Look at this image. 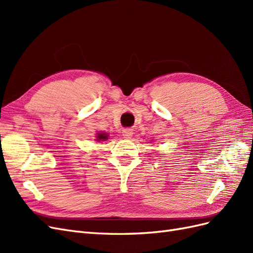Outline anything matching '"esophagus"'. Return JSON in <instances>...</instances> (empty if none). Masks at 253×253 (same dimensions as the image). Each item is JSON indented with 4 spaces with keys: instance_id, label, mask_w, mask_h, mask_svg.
I'll list each match as a JSON object with an SVG mask.
<instances>
[{
    "instance_id": "esophagus-1",
    "label": "esophagus",
    "mask_w": 253,
    "mask_h": 253,
    "mask_svg": "<svg viewBox=\"0 0 253 253\" xmlns=\"http://www.w3.org/2000/svg\"><path fill=\"white\" fill-rule=\"evenodd\" d=\"M133 134H134V133H133V129H131V128H125V129H122V136H124L125 138H126V139H131Z\"/></svg>"
}]
</instances>
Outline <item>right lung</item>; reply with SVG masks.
<instances>
[{
    "instance_id": "1",
    "label": "right lung",
    "mask_w": 253,
    "mask_h": 253,
    "mask_svg": "<svg viewBox=\"0 0 253 253\" xmlns=\"http://www.w3.org/2000/svg\"><path fill=\"white\" fill-rule=\"evenodd\" d=\"M97 141H105V140H108L109 139V134H106V133H98L97 134Z\"/></svg>"
}]
</instances>
